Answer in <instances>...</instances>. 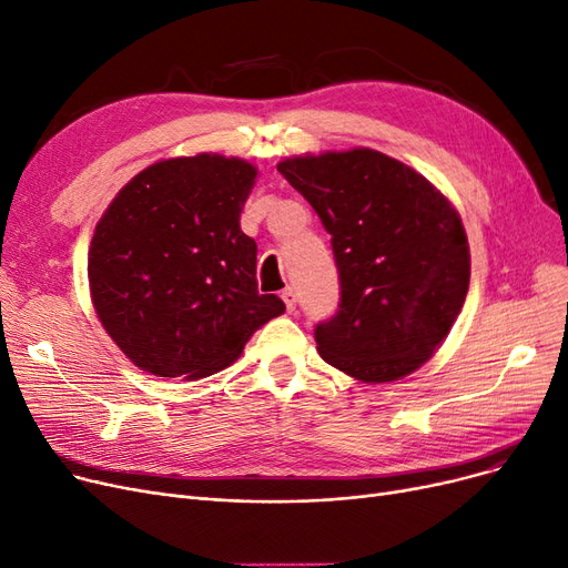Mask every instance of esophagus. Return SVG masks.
Listing matches in <instances>:
<instances>
[{
	"mask_svg": "<svg viewBox=\"0 0 568 568\" xmlns=\"http://www.w3.org/2000/svg\"><path fill=\"white\" fill-rule=\"evenodd\" d=\"M282 301H284V305H286V310H288V312L296 310V305H298V296H296V291H293V288H286V291H282Z\"/></svg>",
	"mask_w": 568,
	"mask_h": 568,
	"instance_id": "esophagus-1",
	"label": "esophagus"
}]
</instances>
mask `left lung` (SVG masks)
I'll return each mask as SVG.
<instances>
[{
  "label": "left lung",
  "mask_w": 568,
  "mask_h": 568,
  "mask_svg": "<svg viewBox=\"0 0 568 568\" xmlns=\"http://www.w3.org/2000/svg\"><path fill=\"white\" fill-rule=\"evenodd\" d=\"M277 170L333 244L339 305L314 328L322 358L361 382L415 373L468 293L459 212L426 176L373 149L286 158Z\"/></svg>",
  "instance_id": "1"
}]
</instances>
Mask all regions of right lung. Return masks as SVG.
<instances>
[{"label": "right lung", "mask_w": 568, "mask_h": 568, "mask_svg": "<svg viewBox=\"0 0 568 568\" xmlns=\"http://www.w3.org/2000/svg\"><path fill=\"white\" fill-rule=\"evenodd\" d=\"M256 168L197 153L132 176L95 225L90 298L109 337L158 377L223 371L286 307L258 293L256 242L240 229Z\"/></svg>", "instance_id": "add662e5"}]
</instances>
